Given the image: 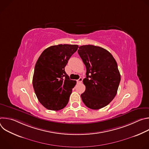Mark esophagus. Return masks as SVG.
I'll list each match as a JSON object with an SVG mask.
<instances>
[{"instance_id": "34e87169", "label": "esophagus", "mask_w": 149, "mask_h": 149, "mask_svg": "<svg viewBox=\"0 0 149 149\" xmlns=\"http://www.w3.org/2000/svg\"><path fill=\"white\" fill-rule=\"evenodd\" d=\"M77 83H81L82 82V78H79L77 81Z\"/></svg>"}]
</instances>
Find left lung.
Masks as SVG:
<instances>
[{"mask_svg":"<svg viewBox=\"0 0 149 149\" xmlns=\"http://www.w3.org/2000/svg\"><path fill=\"white\" fill-rule=\"evenodd\" d=\"M78 53L86 67L83 79L86 91L81 95L87 107L98 110L107 105L115 97L120 82L117 63L106 49L92 45L79 47Z\"/></svg>","mask_w":149,"mask_h":149,"instance_id":"8db88e82","label":"left lung"}]
</instances>
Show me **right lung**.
I'll return each mask as SVG.
<instances>
[{"label":"right lung","mask_w":149,"mask_h":149,"mask_svg":"<svg viewBox=\"0 0 149 149\" xmlns=\"http://www.w3.org/2000/svg\"><path fill=\"white\" fill-rule=\"evenodd\" d=\"M78 48L68 44L51 46L42 52L36 63L33 87L39 101L48 110H61L69 101L77 82L70 79L65 67Z\"/></svg>","instance_id":"1"}]
</instances>
